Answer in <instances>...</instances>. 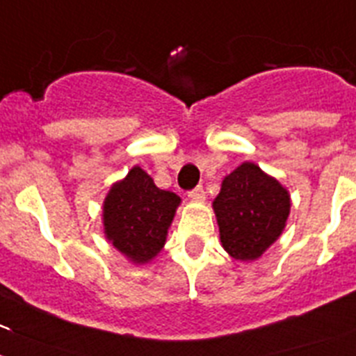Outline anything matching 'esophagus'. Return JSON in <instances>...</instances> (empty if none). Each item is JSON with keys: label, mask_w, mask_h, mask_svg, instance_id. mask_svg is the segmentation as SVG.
I'll return each mask as SVG.
<instances>
[{"label": "esophagus", "mask_w": 356, "mask_h": 356, "mask_svg": "<svg viewBox=\"0 0 356 356\" xmlns=\"http://www.w3.org/2000/svg\"><path fill=\"white\" fill-rule=\"evenodd\" d=\"M188 197L191 198V200H195V202H202L205 198V189H204V186H197V188L195 189H191V191H189L188 193Z\"/></svg>", "instance_id": "34e87169"}]
</instances>
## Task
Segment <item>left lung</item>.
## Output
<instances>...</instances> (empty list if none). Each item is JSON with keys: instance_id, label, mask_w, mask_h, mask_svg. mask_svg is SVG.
<instances>
[{"instance_id": "left-lung-1", "label": "left lung", "mask_w": 356, "mask_h": 356, "mask_svg": "<svg viewBox=\"0 0 356 356\" xmlns=\"http://www.w3.org/2000/svg\"><path fill=\"white\" fill-rule=\"evenodd\" d=\"M223 248L235 260H254L283 232L290 195L254 163H242L221 184L214 200Z\"/></svg>"}]
</instances>
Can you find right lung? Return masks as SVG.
Masks as SVG:
<instances>
[{
	"label": "right lung",
	"instance_id": "right-lung-1",
	"mask_svg": "<svg viewBox=\"0 0 356 356\" xmlns=\"http://www.w3.org/2000/svg\"><path fill=\"white\" fill-rule=\"evenodd\" d=\"M179 204L177 195L159 189L140 167L131 168L103 204L107 238L133 261L145 264L161 251Z\"/></svg>",
	"mask_w": 356,
	"mask_h": 356
}]
</instances>
